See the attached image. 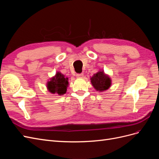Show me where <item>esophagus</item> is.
<instances>
[{"mask_svg": "<svg viewBox=\"0 0 159 159\" xmlns=\"http://www.w3.org/2000/svg\"><path fill=\"white\" fill-rule=\"evenodd\" d=\"M76 78H80V79L83 78H84V74H76Z\"/></svg>", "mask_w": 159, "mask_h": 159, "instance_id": "34e87169", "label": "esophagus"}]
</instances>
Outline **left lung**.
<instances>
[{
	"mask_svg": "<svg viewBox=\"0 0 159 159\" xmlns=\"http://www.w3.org/2000/svg\"><path fill=\"white\" fill-rule=\"evenodd\" d=\"M91 82L96 90L104 91L110 88L111 80L109 75L104 73L103 71H99L98 73L91 77Z\"/></svg>",
	"mask_w": 159,
	"mask_h": 159,
	"instance_id": "obj_1",
	"label": "left lung"
}]
</instances>
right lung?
<instances>
[{
  "mask_svg": "<svg viewBox=\"0 0 159 159\" xmlns=\"http://www.w3.org/2000/svg\"><path fill=\"white\" fill-rule=\"evenodd\" d=\"M68 84V78L60 72H57L56 75L48 81L47 88L50 93L61 95L66 93Z\"/></svg>",
  "mask_w": 159,
  "mask_h": 159,
  "instance_id": "obj_1",
  "label": "right lung"
}]
</instances>
